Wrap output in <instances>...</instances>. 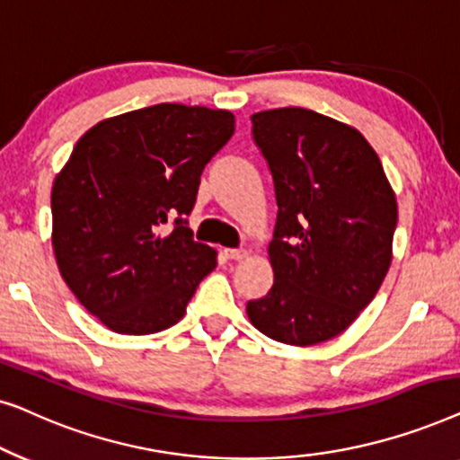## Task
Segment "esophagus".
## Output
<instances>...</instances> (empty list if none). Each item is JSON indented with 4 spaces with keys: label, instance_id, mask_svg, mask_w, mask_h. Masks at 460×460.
<instances>
[{
    "label": "esophagus",
    "instance_id": "esophagus-1",
    "mask_svg": "<svg viewBox=\"0 0 460 460\" xmlns=\"http://www.w3.org/2000/svg\"><path fill=\"white\" fill-rule=\"evenodd\" d=\"M224 255L228 257V260H234V261H243L249 257V251L247 249H224Z\"/></svg>",
    "mask_w": 460,
    "mask_h": 460
}]
</instances>
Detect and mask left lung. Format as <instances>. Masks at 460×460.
I'll return each instance as SVG.
<instances>
[{
	"label": "left lung",
	"instance_id": "left-lung-1",
	"mask_svg": "<svg viewBox=\"0 0 460 460\" xmlns=\"http://www.w3.org/2000/svg\"><path fill=\"white\" fill-rule=\"evenodd\" d=\"M274 178L279 217L268 260L274 285L249 301L251 324L307 348L341 335L375 299L389 263L398 203L360 131L287 106L251 115Z\"/></svg>",
	"mask_w": 460,
	"mask_h": 460
}]
</instances>
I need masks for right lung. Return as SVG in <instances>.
I'll return each mask as SVG.
<instances>
[{
	"mask_svg": "<svg viewBox=\"0 0 460 460\" xmlns=\"http://www.w3.org/2000/svg\"><path fill=\"white\" fill-rule=\"evenodd\" d=\"M232 134L230 111L165 102L104 119L75 144L52 186V247L68 288L106 329H169L216 270L217 251L192 241L184 216Z\"/></svg>",
	"mask_w": 460,
	"mask_h": 460,
	"instance_id": "1",
	"label": "right lung"
}]
</instances>
